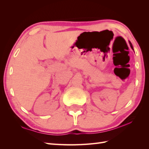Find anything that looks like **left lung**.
I'll list each match as a JSON object with an SVG mask.
<instances>
[{
	"instance_id": "8db88e82",
	"label": "left lung",
	"mask_w": 149,
	"mask_h": 149,
	"mask_svg": "<svg viewBox=\"0 0 149 149\" xmlns=\"http://www.w3.org/2000/svg\"><path fill=\"white\" fill-rule=\"evenodd\" d=\"M129 42H130V46H131V48L133 49L134 50V49H133V45H132V44H131V42H130V41H129Z\"/></svg>"
}]
</instances>
